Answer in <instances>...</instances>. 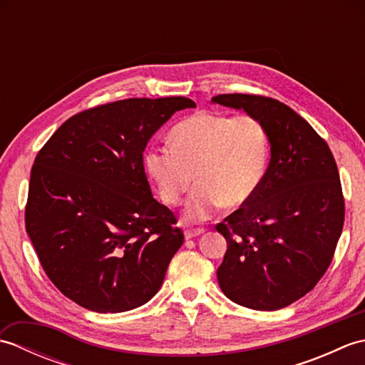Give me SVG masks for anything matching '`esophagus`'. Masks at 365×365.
Wrapping results in <instances>:
<instances>
[{
    "instance_id": "obj_1",
    "label": "esophagus",
    "mask_w": 365,
    "mask_h": 365,
    "mask_svg": "<svg viewBox=\"0 0 365 365\" xmlns=\"http://www.w3.org/2000/svg\"><path fill=\"white\" fill-rule=\"evenodd\" d=\"M204 229H187L185 230V238L190 240V238H195V237H199L204 234Z\"/></svg>"
}]
</instances>
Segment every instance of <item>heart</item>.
Masks as SVG:
<instances>
[{
    "label": "heart",
    "mask_w": 365,
    "mask_h": 365,
    "mask_svg": "<svg viewBox=\"0 0 365 365\" xmlns=\"http://www.w3.org/2000/svg\"><path fill=\"white\" fill-rule=\"evenodd\" d=\"M169 139L173 147L144 152V170L169 205L180 204L192 182L199 183L185 207L188 220L247 204L265 178L269 138L254 115L199 111L175 123Z\"/></svg>",
    "instance_id": "1"
}]
</instances>
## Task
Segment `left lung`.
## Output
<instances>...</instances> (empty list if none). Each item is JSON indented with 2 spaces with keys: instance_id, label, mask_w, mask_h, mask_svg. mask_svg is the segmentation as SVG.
I'll use <instances>...</instances> for the list:
<instances>
[{
  "instance_id": "obj_1",
  "label": "left lung",
  "mask_w": 365,
  "mask_h": 365,
  "mask_svg": "<svg viewBox=\"0 0 365 365\" xmlns=\"http://www.w3.org/2000/svg\"><path fill=\"white\" fill-rule=\"evenodd\" d=\"M267 127L269 165L250 202L218 224L227 251L216 271L222 293L254 311L292 304L320 281L342 234L345 204L336 160L311 123L274 98H212Z\"/></svg>"
}]
</instances>
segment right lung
I'll use <instances>...</instances> for the list:
<instances>
[{
  "mask_svg": "<svg viewBox=\"0 0 365 365\" xmlns=\"http://www.w3.org/2000/svg\"><path fill=\"white\" fill-rule=\"evenodd\" d=\"M185 97L128 98L66 120L31 169L26 232L46 276L76 304L118 314L145 304L183 245L153 199L143 153Z\"/></svg>",
  "mask_w": 365,
  "mask_h": 365,
  "instance_id": "right-lung-1",
  "label": "right lung"
}]
</instances>
